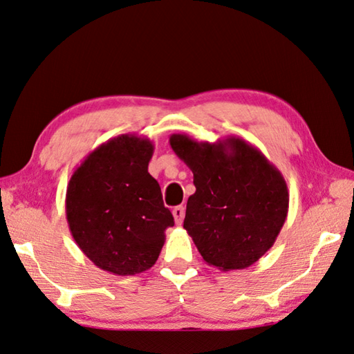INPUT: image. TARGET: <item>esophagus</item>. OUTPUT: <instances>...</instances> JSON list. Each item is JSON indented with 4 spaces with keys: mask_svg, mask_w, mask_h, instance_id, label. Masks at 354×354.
<instances>
[{
    "mask_svg": "<svg viewBox=\"0 0 354 354\" xmlns=\"http://www.w3.org/2000/svg\"><path fill=\"white\" fill-rule=\"evenodd\" d=\"M172 215H174V219H176V224H182L183 216H185V207L183 205L174 207Z\"/></svg>",
    "mask_w": 354,
    "mask_h": 354,
    "instance_id": "esophagus-1",
    "label": "esophagus"
}]
</instances>
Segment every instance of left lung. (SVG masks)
<instances>
[{
  "instance_id": "1",
  "label": "left lung",
  "mask_w": 354,
  "mask_h": 354,
  "mask_svg": "<svg viewBox=\"0 0 354 354\" xmlns=\"http://www.w3.org/2000/svg\"><path fill=\"white\" fill-rule=\"evenodd\" d=\"M169 144L194 176L183 227L202 259L223 271L256 263L274 245L288 213L281 171L236 136L199 142L177 133Z\"/></svg>"
}]
</instances>
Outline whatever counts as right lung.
Returning a JSON list of instances; mask_svg holds the SVG:
<instances>
[{"label": "right lung", "instance_id": "1", "mask_svg": "<svg viewBox=\"0 0 354 354\" xmlns=\"http://www.w3.org/2000/svg\"><path fill=\"white\" fill-rule=\"evenodd\" d=\"M153 144L120 135L86 156L66 193L68 229L95 266L118 276L142 273L155 265L174 225L158 182L149 174Z\"/></svg>", "mask_w": 354, "mask_h": 354}]
</instances>
